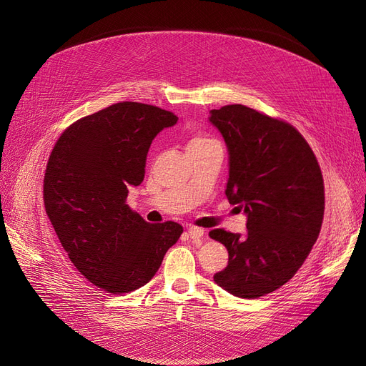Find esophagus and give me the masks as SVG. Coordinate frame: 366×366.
<instances>
[{"label":"esophagus","mask_w":366,"mask_h":366,"mask_svg":"<svg viewBox=\"0 0 366 366\" xmlns=\"http://www.w3.org/2000/svg\"><path fill=\"white\" fill-rule=\"evenodd\" d=\"M203 234H204V229L203 228H200V227H194V225H191V227H188V236L193 239V240H199V239H202L203 237Z\"/></svg>","instance_id":"1"}]
</instances>
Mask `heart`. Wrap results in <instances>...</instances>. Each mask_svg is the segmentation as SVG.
Segmentation results:
<instances>
[{
  "label": "heart",
  "instance_id": "obj_1",
  "mask_svg": "<svg viewBox=\"0 0 366 366\" xmlns=\"http://www.w3.org/2000/svg\"><path fill=\"white\" fill-rule=\"evenodd\" d=\"M210 142H215V141L209 139L206 137H202V134H197V137L191 138V141L188 142V147H197V145H204V144H210Z\"/></svg>",
  "mask_w": 366,
  "mask_h": 366
}]
</instances>
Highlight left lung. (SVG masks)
<instances>
[{
  "label": "left lung",
  "mask_w": 366,
  "mask_h": 366,
  "mask_svg": "<svg viewBox=\"0 0 366 366\" xmlns=\"http://www.w3.org/2000/svg\"><path fill=\"white\" fill-rule=\"evenodd\" d=\"M228 149L225 196L246 214L244 236L222 228L210 239L228 251L214 280L239 298L270 294L292 279L320 233L323 178L310 145L290 123L244 105L210 111Z\"/></svg>",
  "instance_id": "8db88e82"
}]
</instances>
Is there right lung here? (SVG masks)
Returning a JSON list of instances; mask_svg holds the SVG:
<instances>
[{
    "label": "right lung",
    "mask_w": 366,
    "mask_h": 366,
    "mask_svg": "<svg viewBox=\"0 0 366 366\" xmlns=\"http://www.w3.org/2000/svg\"><path fill=\"white\" fill-rule=\"evenodd\" d=\"M177 122L159 107L119 102L72 123L50 154L46 214L76 270L109 294L147 285L184 232L173 221L149 224L126 203L152 139Z\"/></svg>",
    "instance_id": "add662e5"
}]
</instances>
